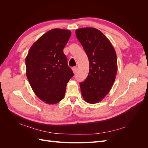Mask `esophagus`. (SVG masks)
Instances as JSON below:
<instances>
[{
	"instance_id": "esophagus-1",
	"label": "esophagus",
	"mask_w": 148,
	"mask_h": 148,
	"mask_svg": "<svg viewBox=\"0 0 148 148\" xmlns=\"http://www.w3.org/2000/svg\"><path fill=\"white\" fill-rule=\"evenodd\" d=\"M72 70H73L74 73H77V67H76V66L73 67Z\"/></svg>"
}]
</instances>
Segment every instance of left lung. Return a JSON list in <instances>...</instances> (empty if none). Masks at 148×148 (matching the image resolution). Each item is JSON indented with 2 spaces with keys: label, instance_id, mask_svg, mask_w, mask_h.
Wrapping results in <instances>:
<instances>
[{
  "label": "left lung",
  "instance_id": "1",
  "mask_svg": "<svg viewBox=\"0 0 148 148\" xmlns=\"http://www.w3.org/2000/svg\"><path fill=\"white\" fill-rule=\"evenodd\" d=\"M76 36L88 56L89 71L87 78L79 83L83 99L95 104L110 91L117 72V55L109 40L101 31L94 28H83Z\"/></svg>",
  "mask_w": 148,
  "mask_h": 148
}]
</instances>
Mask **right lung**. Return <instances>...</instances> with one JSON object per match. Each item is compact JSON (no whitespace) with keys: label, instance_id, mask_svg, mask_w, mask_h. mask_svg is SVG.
<instances>
[{"label":"right lung","instance_id":"add662e5","mask_svg":"<svg viewBox=\"0 0 148 148\" xmlns=\"http://www.w3.org/2000/svg\"><path fill=\"white\" fill-rule=\"evenodd\" d=\"M71 36L69 30L53 29L40 37L25 59L26 77L40 99L53 104L63 99L73 72L63 49Z\"/></svg>","mask_w":148,"mask_h":148}]
</instances>
